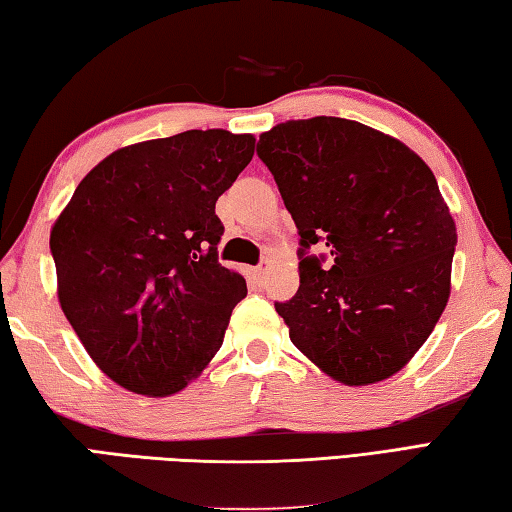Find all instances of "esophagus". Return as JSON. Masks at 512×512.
<instances>
[{
  "mask_svg": "<svg viewBox=\"0 0 512 512\" xmlns=\"http://www.w3.org/2000/svg\"><path fill=\"white\" fill-rule=\"evenodd\" d=\"M250 273H253V280H255V282H262V280H264V273H266V271H264V266H255L253 271H250Z\"/></svg>",
  "mask_w": 512,
  "mask_h": 512,
  "instance_id": "1",
  "label": "esophagus"
}]
</instances>
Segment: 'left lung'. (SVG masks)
Instances as JSON below:
<instances>
[{"label":"left lung","instance_id":"8db88e82","mask_svg":"<svg viewBox=\"0 0 512 512\" xmlns=\"http://www.w3.org/2000/svg\"><path fill=\"white\" fill-rule=\"evenodd\" d=\"M300 235V288L275 311L324 374L369 385L396 374L450 297L457 228L430 167L356 120H288L259 136ZM322 243L327 256H311Z\"/></svg>","mask_w":512,"mask_h":512}]
</instances>
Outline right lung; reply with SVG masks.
Returning a JSON list of instances; mask_svg holds the SVG:
<instances>
[{"label": "right lung", "mask_w": 512, "mask_h": 512, "mask_svg": "<svg viewBox=\"0 0 512 512\" xmlns=\"http://www.w3.org/2000/svg\"><path fill=\"white\" fill-rule=\"evenodd\" d=\"M255 138L190 129L98 163L51 230L60 306L87 353L129 392H179L219 351L246 280L219 264L215 203Z\"/></svg>", "instance_id": "right-lung-1"}]
</instances>
